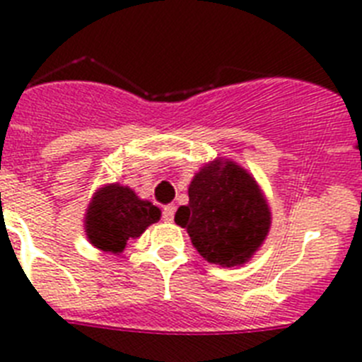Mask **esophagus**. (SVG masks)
I'll use <instances>...</instances> for the list:
<instances>
[{"label":"esophagus","mask_w":362,"mask_h":362,"mask_svg":"<svg viewBox=\"0 0 362 362\" xmlns=\"http://www.w3.org/2000/svg\"><path fill=\"white\" fill-rule=\"evenodd\" d=\"M174 214H175L174 204H166L165 209H163V221H165V223H172V221H174Z\"/></svg>","instance_id":"obj_1"}]
</instances>
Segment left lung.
Listing matches in <instances>:
<instances>
[{"label": "left lung", "mask_w": 362, "mask_h": 362, "mask_svg": "<svg viewBox=\"0 0 362 362\" xmlns=\"http://www.w3.org/2000/svg\"><path fill=\"white\" fill-rule=\"evenodd\" d=\"M175 223L187 228L192 245L209 263L243 267L267 239L272 212L250 172L232 159L204 163L188 187V204Z\"/></svg>", "instance_id": "1"}]
</instances>
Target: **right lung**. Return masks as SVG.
<instances>
[{
	"label": "right lung",
	"instance_id": "add662e5",
	"mask_svg": "<svg viewBox=\"0 0 362 362\" xmlns=\"http://www.w3.org/2000/svg\"><path fill=\"white\" fill-rule=\"evenodd\" d=\"M161 219V210L130 187L108 183L94 192L85 214L86 239L108 254H121L132 239Z\"/></svg>",
	"mask_w": 362,
	"mask_h": 362
}]
</instances>
